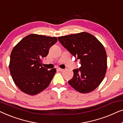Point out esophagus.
<instances>
[{
    "mask_svg": "<svg viewBox=\"0 0 123 123\" xmlns=\"http://www.w3.org/2000/svg\"><path fill=\"white\" fill-rule=\"evenodd\" d=\"M58 70H59V71H60V72H63L64 69H62V68H58Z\"/></svg>",
    "mask_w": 123,
    "mask_h": 123,
    "instance_id": "esophagus-1",
    "label": "esophagus"
}]
</instances>
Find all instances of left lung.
Returning a JSON list of instances; mask_svg holds the SVG:
<instances>
[{
    "instance_id": "left-lung-1",
    "label": "left lung",
    "mask_w": 123,
    "mask_h": 123,
    "mask_svg": "<svg viewBox=\"0 0 123 123\" xmlns=\"http://www.w3.org/2000/svg\"><path fill=\"white\" fill-rule=\"evenodd\" d=\"M58 40L81 64L80 68L73 70V77L68 83L80 93L95 90L103 80L107 69V55L103 45L85 32L58 37Z\"/></svg>"
}]
</instances>
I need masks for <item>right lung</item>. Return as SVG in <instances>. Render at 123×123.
<instances>
[{
    "mask_svg": "<svg viewBox=\"0 0 123 123\" xmlns=\"http://www.w3.org/2000/svg\"><path fill=\"white\" fill-rule=\"evenodd\" d=\"M58 41L56 37L30 34L13 49L9 68L14 83L30 95L43 91L50 85L56 69L50 70L42 66V59Z\"/></svg>",
    "mask_w": 123,
    "mask_h": 123,
    "instance_id": "obj_1",
    "label": "right lung"
}]
</instances>
